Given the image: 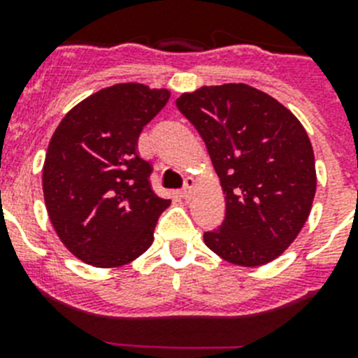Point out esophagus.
<instances>
[{
	"mask_svg": "<svg viewBox=\"0 0 358 358\" xmlns=\"http://www.w3.org/2000/svg\"><path fill=\"white\" fill-rule=\"evenodd\" d=\"M194 188H195L194 179H192V177H186L185 186H182V189L179 192V194H181L182 199H189V197H192V194H194Z\"/></svg>",
	"mask_w": 358,
	"mask_h": 358,
	"instance_id": "1",
	"label": "esophagus"
}]
</instances>
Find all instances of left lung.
<instances>
[{"label": "left lung", "mask_w": 358, "mask_h": 358, "mask_svg": "<svg viewBox=\"0 0 358 358\" xmlns=\"http://www.w3.org/2000/svg\"><path fill=\"white\" fill-rule=\"evenodd\" d=\"M210 152L226 217L208 248L243 267L268 264L305 226L315 195L314 150L299 120L248 84L201 87L176 100Z\"/></svg>", "instance_id": "obj_1"}]
</instances>
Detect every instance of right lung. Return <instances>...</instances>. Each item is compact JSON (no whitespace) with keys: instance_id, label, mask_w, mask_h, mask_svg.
<instances>
[{"instance_id":"obj_1","label":"right lung","mask_w":358,"mask_h":358,"mask_svg":"<svg viewBox=\"0 0 358 358\" xmlns=\"http://www.w3.org/2000/svg\"><path fill=\"white\" fill-rule=\"evenodd\" d=\"M170 91L116 84L82 100L50 140L43 192L57 235L94 267H120L154 242L170 201L152 192V166L138 156L143 127Z\"/></svg>"}]
</instances>
